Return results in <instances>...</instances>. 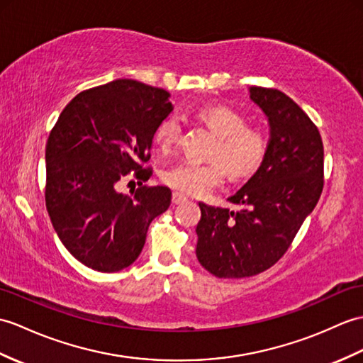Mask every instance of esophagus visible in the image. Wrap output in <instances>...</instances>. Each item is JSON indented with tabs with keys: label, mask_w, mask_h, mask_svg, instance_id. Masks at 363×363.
I'll return each mask as SVG.
<instances>
[{
	"label": "esophagus",
	"mask_w": 363,
	"mask_h": 363,
	"mask_svg": "<svg viewBox=\"0 0 363 363\" xmlns=\"http://www.w3.org/2000/svg\"><path fill=\"white\" fill-rule=\"evenodd\" d=\"M172 201H173V204H182V202H185L187 201V196H184V195H181V193H178V191H174L173 193V198H172Z\"/></svg>",
	"instance_id": "obj_1"
}]
</instances>
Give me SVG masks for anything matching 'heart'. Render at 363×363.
Listing matches in <instances>:
<instances>
[{
    "mask_svg": "<svg viewBox=\"0 0 363 363\" xmlns=\"http://www.w3.org/2000/svg\"><path fill=\"white\" fill-rule=\"evenodd\" d=\"M198 117L216 134V143L210 156L218 161H181L162 170L164 184L184 195L201 196L218 187L225 176L240 179L258 170L269 150L267 134L258 126L247 125V116L230 105H210L201 108ZM181 136V122L168 116L155 133V140L162 151H170Z\"/></svg>",
    "mask_w": 363,
    "mask_h": 363,
    "instance_id": "obj_1",
    "label": "heart"
}]
</instances>
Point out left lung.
<instances>
[{"label":"left lung","instance_id":"obj_1","mask_svg":"<svg viewBox=\"0 0 363 363\" xmlns=\"http://www.w3.org/2000/svg\"><path fill=\"white\" fill-rule=\"evenodd\" d=\"M249 92L271 125L266 159L229 198L238 210L199 202L196 257L218 278L252 277L274 266L323 190V142L313 121L281 91Z\"/></svg>","mask_w":363,"mask_h":363}]
</instances>
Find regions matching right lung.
Returning a JSON list of instances; mask_svg holds the SVG:
<instances>
[{
    "instance_id": "right-lung-1",
    "label": "right lung",
    "mask_w": 363,
    "mask_h": 363,
    "mask_svg": "<svg viewBox=\"0 0 363 363\" xmlns=\"http://www.w3.org/2000/svg\"><path fill=\"white\" fill-rule=\"evenodd\" d=\"M170 94L119 79L75 96L46 143V208L69 254L99 272L133 264L150 223L170 207L168 187L142 185L157 126L173 111ZM135 172L141 187L132 196L116 184Z\"/></svg>"
}]
</instances>
